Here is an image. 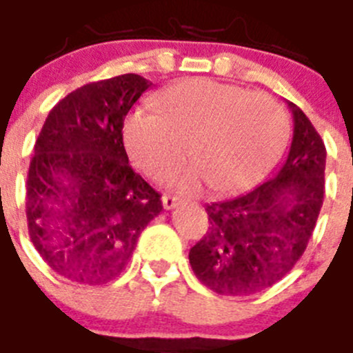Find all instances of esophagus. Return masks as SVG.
<instances>
[{"mask_svg": "<svg viewBox=\"0 0 353 353\" xmlns=\"http://www.w3.org/2000/svg\"><path fill=\"white\" fill-rule=\"evenodd\" d=\"M179 205V198H174V196H162V207L166 208V210H171Z\"/></svg>", "mask_w": 353, "mask_h": 353, "instance_id": "1", "label": "esophagus"}]
</instances>
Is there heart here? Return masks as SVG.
Here are the masks:
<instances>
[{
  "label": "heart",
  "instance_id": "obj_1",
  "mask_svg": "<svg viewBox=\"0 0 353 353\" xmlns=\"http://www.w3.org/2000/svg\"><path fill=\"white\" fill-rule=\"evenodd\" d=\"M159 114L136 111L123 125L130 161L154 180L176 176L182 191L207 182L214 192H236L272 170L288 138V118L272 97L236 84L194 77L157 99Z\"/></svg>",
  "mask_w": 353,
  "mask_h": 353
}]
</instances>
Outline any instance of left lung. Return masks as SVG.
Here are the masks:
<instances>
[{
    "mask_svg": "<svg viewBox=\"0 0 353 353\" xmlns=\"http://www.w3.org/2000/svg\"><path fill=\"white\" fill-rule=\"evenodd\" d=\"M293 139L272 179L207 205L208 232L189 251L196 277L221 295H252L281 281L304 254L325 192V145L288 102Z\"/></svg>",
    "mask_w": 353,
    "mask_h": 353,
    "instance_id": "left-lung-1",
    "label": "left lung"
}]
</instances>
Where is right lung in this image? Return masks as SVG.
<instances>
[{
	"label": "right lung",
	"instance_id": "right-lung-1",
	"mask_svg": "<svg viewBox=\"0 0 353 353\" xmlns=\"http://www.w3.org/2000/svg\"><path fill=\"white\" fill-rule=\"evenodd\" d=\"M152 86L138 74L88 83L49 111L26 182L30 239L65 279L105 285L162 210L161 194L130 168L123 120Z\"/></svg>",
	"mask_w": 353,
	"mask_h": 353
}]
</instances>
